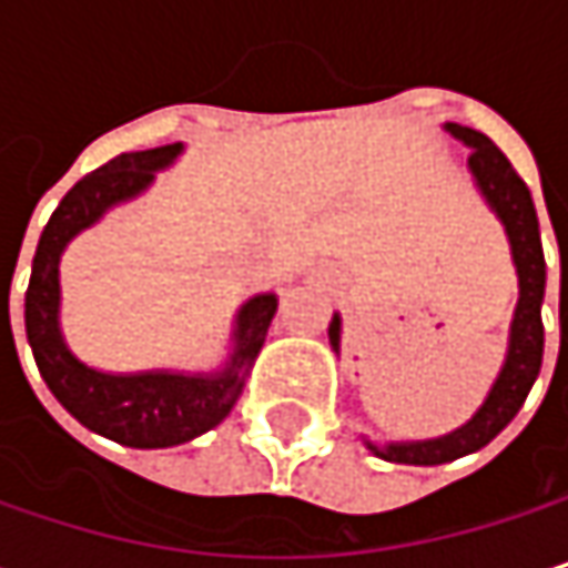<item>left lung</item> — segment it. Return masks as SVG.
<instances>
[{"mask_svg":"<svg viewBox=\"0 0 568 568\" xmlns=\"http://www.w3.org/2000/svg\"><path fill=\"white\" fill-rule=\"evenodd\" d=\"M444 131H450L457 141H464L470 148L467 168L474 173V183L484 193L487 206L500 216L507 240H510L519 298H516V312H513L510 345H507L504 368H500L490 395L484 397V404L464 427H457L444 437H434V440H400V444H385V447L368 440V447L378 457L395 460V464H414V467L447 464V460H457L464 454L487 447L516 417V410L523 407V400L539 375V365H542V315H539V308H542V292H546V260H542L539 220H536L529 186L523 183L519 173L513 171L507 154L487 134L464 128V124H444ZM328 342L338 352V342H342L338 315H332Z\"/></svg>","mask_w":568,"mask_h":568,"instance_id":"left-lung-1","label":"left lung"}]
</instances>
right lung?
<instances>
[{
  "mask_svg": "<svg viewBox=\"0 0 568 568\" xmlns=\"http://www.w3.org/2000/svg\"><path fill=\"white\" fill-rule=\"evenodd\" d=\"M183 144H164L154 151H134L108 161L104 168L81 176L58 203L49 226L42 230L32 280L26 292V335L36 365L61 400V407L88 430L118 440L124 447H176L210 427H216L243 395L246 372L256 362L280 298L273 292L253 295L240 305L233 325V352L220 372H134L111 375L84 365L61 335L58 305V260L64 246L88 226H94L111 206L134 200L154 183V173L171 168Z\"/></svg>",
  "mask_w": 568,
  "mask_h": 568,
  "instance_id": "right-lung-1",
  "label": "right lung"
}]
</instances>
